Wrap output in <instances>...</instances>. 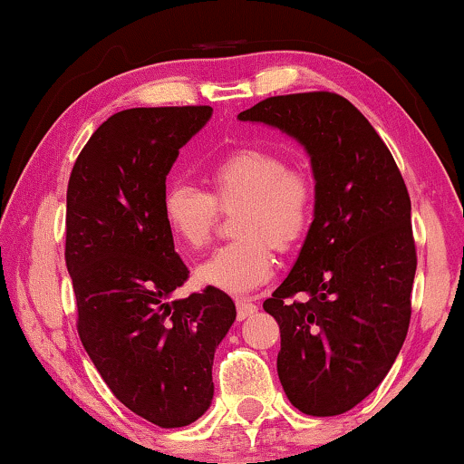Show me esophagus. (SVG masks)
I'll use <instances>...</instances> for the list:
<instances>
[{
	"mask_svg": "<svg viewBox=\"0 0 464 464\" xmlns=\"http://www.w3.org/2000/svg\"><path fill=\"white\" fill-rule=\"evenodd\" d=\"M237 313H238V321H243V319H246V316L256 314L257 313L256 302L246 300V297H240V300H237Z\"/></svg>",
	"mask_w": 464,
	"mask_h": 464,
	"instance_id": "1",
	"label": "esophagus"
}]
</instances>
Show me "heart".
Wrapping results in <instances>:
<instances>
[{
    "mask_svg": "<svg viewBox=\"0 0 464 464\" xmlns=\"http://www.w3.org/2000/svg\"><path fill=\"white\" fill-rule=\"evenodd\" d=\"M211 194L189 183H175L162 200L173 237L189 251L208 245L219 208L237 213L238 240L224 245L196 268L200 285L245 295L275 275L272 245L287 251L304 237L313 218L314 189L308 175L289 169L276 151L238 148L208 170Z\"/></svg>",
    "mask_w": 464,
    "mask_h": 464,
    "instance_id": "1",
    "label": "heart"
}]
</instances>
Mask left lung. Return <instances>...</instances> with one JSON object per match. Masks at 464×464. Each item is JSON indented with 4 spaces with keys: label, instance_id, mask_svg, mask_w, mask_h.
<instances>
[{
    "label": "left lung",
    "instance_id": "1",
    "mask_svg": "<svg viewBox=\"0 0 464 464\" xmlns=\"http://www.w3.org/2000/svg\"><path fill=\"white\" fill-rule=\"evenodd\" d=\"M238 120L275 126L310 156L314 219L264 310L281 327L276 370L289 401L310 416L344 414L382 382L408 335V188L373 126L340 94L270 97Z\"/></svg>",
    "mask_w": 464,
    "mask_h": 464
}]
</instances>
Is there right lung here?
<instances>
[{
	"label": "right lung",
	"mask_w": 464,
	"mask_h": 464,
	"mask_svg": "<svg viewBox=\"0 0 464 464\" xmlns=\"http://www.w3.org/2000/svg\"><path fill=\"white\" fill-rule=\"evenodd\" d=\"M213 107H132L107 118L67 186L65 262L78 334L118 401L162 429L213 401L215 348L237 319L224 291L183 300L189 270L164 219L167 175Z\"/></svg>",
	"instance_id": "add662e5"
}]
</instances>
